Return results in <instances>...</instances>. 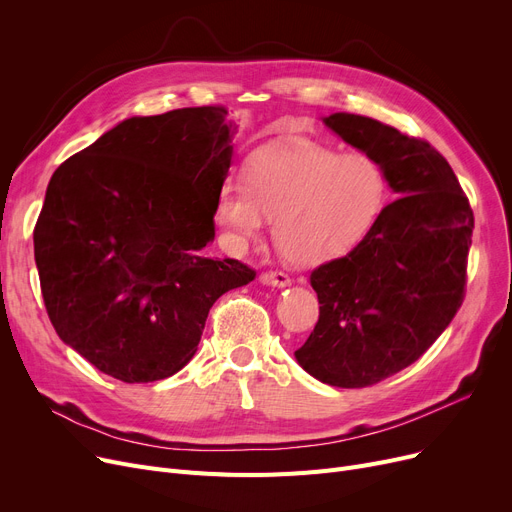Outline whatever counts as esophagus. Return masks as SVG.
Instances as JSON below:
<instances>
[{"label": "esophagus", "mask_w": 512, "mask_h": 512, "mask_svg": "<svg viewBox=\"0 0 512 512\" xmlns=\"http://www.w3.org/2000/svg\"><path fill=\"white\" fill-rule=\"evenodd\" d=\"M261 282L263 284H270V286H276V288H286L292 284L290 276L284 274V272H267L261 276Z\"/></svg>", "instance_id": "obj_1"}]
</instances>
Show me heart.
<instances>
[{"instance_id": "b5f03b06", "label": "heart", "mask_w": 512, "mask_h": 512, "mask_svg": "<svg viewBox=\"0 0 512 512\" xmlns=\"http://www.w3.org/2000/svg\"><path fill=\"white\" fill-rule=\"evenodd\" d=\"M388 193L386 170L369 155L313 143L265 147L251 155L245 178L224 180L213 218L226 245L240 251L270 215L284 257L317 265L359 245L386 209Z\"/></svg>"}]
</instances>
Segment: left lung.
I'll list each match as a JSON object with an SVG mask.
<instances>
[{"mask_svg": "<svg viewBox=\"0 0 512 512\" xmlns=\"http://www.w3.org/2000/svg\"><path fill=\"white\" fill-rule=\"evenodd\" d=\"M324 124L380 161L398 199L351 253L311 272L319 319L294 357L319 382L365 388L415 363L459 311L473 211L429 143L346 112Z\"/></svg>", "mask_w": 512, "mask_h": 512, "instance_id": "left-lung-1", "label": "left lung"}]
</instances>
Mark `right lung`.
Here are the masks:
<instances>
[{
  "label": "right lung",
  "mask_w": 512,
  "mask_h": 512,
  "mask_svg": "<svg viewBox=\"0 0 512 512\" xmlns=\"http://www.w3.org/2000/svg\"><path fill=\"white\" fill-rule=\"evenodd\" d=\"M226 107L132 116L53 172L35 263L58 336L126 384L170 378L197 353L224 292L255 272L211 259L232 159Z\"/></svg>",
  "instance_id": "add662e5"
}]
</instances>
